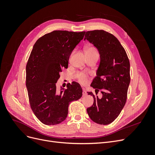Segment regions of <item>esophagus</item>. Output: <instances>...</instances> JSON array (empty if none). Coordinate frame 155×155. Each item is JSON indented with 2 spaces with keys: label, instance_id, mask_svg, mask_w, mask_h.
<instances>
[{
  "label": "esophagus",
  "instance_id": "1",
  "mask_svg": "<svg viewBox=\"0 0 155 155\" xmlns=\"http://www.w3.org/2000/svg\"><path fill=\"white\" fill-rule=\"evenodd\" d=\"M87 94V93L86 92V90L85 88H83V96H86Z\"/></svg>",
  "mask_w": 155,
  "mask_h": 155
}]
</instances>
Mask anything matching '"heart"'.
Instances as JSON below:
<instances>
[{
	"instance_id": "heart-1",
	"label": "heart",
	"mask_w": 155,
	"mask_h": 155,
	"mask_svg": "<svg viewBox=\"0 0 155 155\" xmlns=\"http://www.w3.org/2000/svg\"><path fill=\"white\" fill-rule=\"evenodd\" d=\"M87 51H96V50L94 48L91 47V48H87ZM78 80L80 81L81 83L84 84V83H85L87 82V76L83 73L79 74L78 76Z\"/></svg>"
}]
</instances>
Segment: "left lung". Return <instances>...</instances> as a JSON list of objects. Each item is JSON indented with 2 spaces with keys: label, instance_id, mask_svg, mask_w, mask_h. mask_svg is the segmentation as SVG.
<instances>
[{
  "label": "left lung",
  "instance_id": "8db88e82",
  "mask_svg": "<svg viewBox=\"0 0 155 155\" xmlns=\"http://www.w3.org/2000/svg\"><path fill=\"white\" fill-rule=\"evenodd\" d=\"M96 47L100 62L91 86L102 94L101 98L92 92L94 104L87 109L95 123L108 125L119 116L126 103L130 83V63L124 47L115 36L104 30L86 32L85 39Z\"/></svg>",
  "mask_w": 155,
  "mask_h": 155
}]
</instances>
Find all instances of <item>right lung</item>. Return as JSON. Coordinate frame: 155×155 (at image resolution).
<instances>
[{"label":"right lung","mask_w":155,"mask_h":155,"mask_svg":"<svg viewBox=\"0 0 155 155\" xmlns=\"http://www.w3.org/2000/svg\"><path fill=\"white\" fill-rule=\"evenodd\" d=\"M85 34L55 30L40 37L34 45L26 67V85L31 110L45 125L61 123L67 117L70 103L82 96L78 83H68L67 89L61 87L60 91L56 83Z\"/></svg>","instance_id":"obj_1"}]
</instances>
